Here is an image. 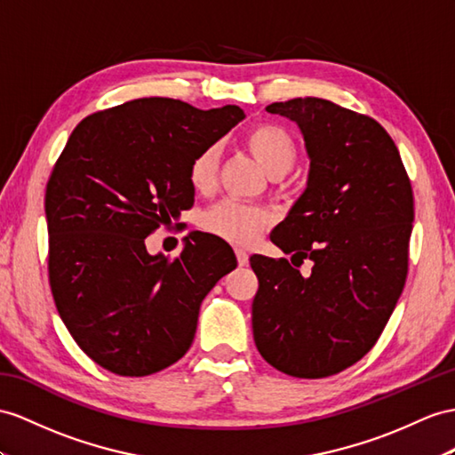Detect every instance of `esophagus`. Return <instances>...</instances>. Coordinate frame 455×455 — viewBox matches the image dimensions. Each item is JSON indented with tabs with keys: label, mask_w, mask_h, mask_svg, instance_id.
<instances>
[{
	"label": "esophagus",
	"mask_w": 455,
	"mask_h": 455,
	"mask_svg": "<svg viewBox=\"0 0 455 455\" xmlns=\"http://www.w3.org/2000/svg\"><path fill=\"white\" fill-rule=\"evenodd\" d=\"M236 251V259H238V265H248V253H246V250H240V248H236L235 250Z\"/></svg>",
	"instance_id": "esophagus-1"
}]
</instances>
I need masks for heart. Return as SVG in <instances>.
Masks as SVG:
<instances>
[{"label": "heart", "instance_id": "1", "mask_svg": "<svg viewBox=\"0 0 455 455\" xmlns=\"http://www.w3.org/2000/svg\"><path fill=\"white\" fill-rule=\"evenodd\" d=\"M243 146L259 161L273 179L286 174L298 157V144L284 126L276 123H258L243 134ZM219 165V148L207 146L188 165V182L196 192L213 188ZM269 213L261 207L227 200L209 209L204 215V227L212 235L232 243H248L269 225Z\"/></svg>", "mask_w": 455, "mask_h": 455}]
</instances>
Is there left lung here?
I'll use <instances>...</instances> for the list:
<instances>
[{
	"instance_id": "8db88e82",
	"label": "left lung",
	"mask_w": 455,
	"mask_h": 455,
	"mask_svg": "<svg viewBox=\"0 0 455 455\" xmlns=\"http://www.w3.org/2000/svg\"><path fill=\"white\" fill-rule=\"evenodd\" d=\"M294 121L311 159L307 188L271 242L292 259L251 255L259 288L253 340L267 363L298 379L331 377L375 346L410 261L413 190L384 128L321 98L267 106ZM312 261L301 277L300 263Z\"/></svg>"
}]
</instances>
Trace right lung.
I'll return each mask as SVG.
<instances>
[{
  "mask_svg": "<svg viewBox=\"0 0 455 455\" xmlns=\"http://www.w3.org/2000/svg\"><path fill=\"white\" fill-rule=\"evenodd\" d=\"M140 98L80 121L45 186L50 286L65 327L98 365L146 377L188 352L204 298L236 269L225 240L190 232L179 258L146 236L194 205L190 161L243 119Z\"/></svg>",
  "mask_w": 455,
  "mask_h": 455,
  "instance_id": "1",
  "label": "right lung"
}]
</instances>
